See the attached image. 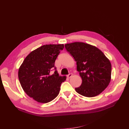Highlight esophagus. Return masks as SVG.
Listing matches in <instances>:
<instances>
[{
    "label": "esophagus",
    "mask_w": 129,
    "mask_h": 129,
    "mask_svg": "<svg viewBox=\"0 0 129 129\" xmlns=\"http://www.w3.org/2000/svg\"><path fill=\"white\" fill-rule=\"evenodd\" d=\"M72 76H73L72 74H68V75H67V77H68V78H70L71 77H72Z\"/></svg>",
    "instance_id": "esophagus-1"
}]
</instances>
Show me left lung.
<instances>
[{"label": "left lung", "instance_id": "left-lung-1", "mask_svg": "<svg viewBox=\"0 0 129 129\" xmlns=\"http://www.w3.org/2000/svg\"><path fill=\"white\" fill-rule=\"evenodd\" d=\"M67 50L76 61V68L82 79L76 91L86 97L99 95L111 80V64L108 58L95 46L83 42L65 44Z\"/></svg>", "mask_w": 129, "mask_h": 129}]
</instances>
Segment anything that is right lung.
<instances>
[{"label":"right lung","instance_id":"obj_1","mask_svg":"<svg viewBox=\"0 0 129 129\" xmlns=\"http://www.w3.org/2000/svg\"><path fill=\"white\" fill-rule=\"evenodd\" d=\"M64 44L44 45L28 54L18 71L23 90L38 103H47L58 95L66 76H59L54 67L55 60ZM52 69L54 70L51 75Z\"/></svg>","mask_w":129,"mask_h":129}]
</instances>
